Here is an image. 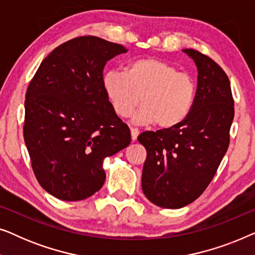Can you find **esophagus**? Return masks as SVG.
I'll list each match as a JSON object with an SVG mask.
<instances>
[{"mask_svg": "<svg viewBox=\"0 0 255 255\" xmlns=\"http://www.w3.org/2000/svg\"><path fill=\"white\" fill-rule=\"evenodd\" d=\"M138 134H139L138 128H131V138H132V140H133V141L137 140Z\"/></svg>", "mask_w": 255, "mask_h": 255, "instance_id": "esophagus-1", "label": "esophagus"}]
</instances>
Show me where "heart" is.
Returning <instances> with one entry per match:
<instances>
[{
  "instance_id": "heart-1",
  "label": "heart",
  "mask_w": 255,
  "mask_h": 255,
  "mask_svg": "<svg viewBox=\"0 0 255 255\" xmlns=\"http://www.w3.org/2000/svg\"><path fill=\"white\" fill-rule=\"evenodd\" d=\"M102 87L115 113L134 116L135 123H154L170 128L189 116L196 96V83L188 73L158 58H140L128 62L124 72L109 71L102 76Z\"/></svg>"
}]
</instances>
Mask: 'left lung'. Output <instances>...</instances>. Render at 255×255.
Instances as JSON below:
<instances>
[{"mask_svg": "<svg viewBox=\"0 0 255 255\" xmlns=\"http://www.w3.org/2000/svg\"><path fill=\"white\" fill-rule=\"evenodd\" d=\"M183 52L198 72L189 116L177 127L138 135L147 152L142 191L152 203L166 209L186 207L207 189L228 151L235 117L231 86L223 68L193 48Z\"/></svg>", "mask_w": 255, "mask_h": 255, "instance_id": "obj_1", "label": "left lung"}]
</instances>
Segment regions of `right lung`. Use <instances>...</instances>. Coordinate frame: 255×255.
<instances>
[{
	"label": "right lung",
	"mask_w": 255,
	"mask_h": 255,
	"mask_svg": "<svg viewBox=\"0 0 255 255\" xmlns=\"http://www.w3.org/2000/svg\"><path fill=\"white\" fill-rule=\"evenodd\" d=\"M127 51L95 36L74 38L41 61L27 87L24 140L38 182L59 200L99 191L103 159L130 144L102 87L107 61Z\"/></svg>",
	"instance_id": "add662e5"
}]
</instances>
